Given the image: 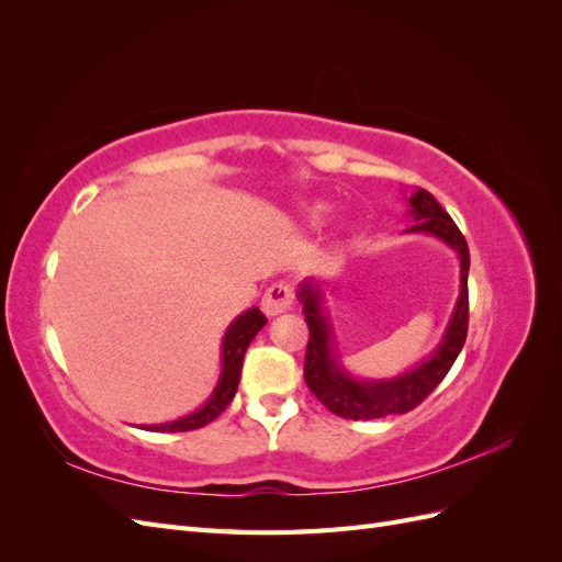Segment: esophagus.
Instances as JSON below:
<instances>
[{"mask_svg": "<svg viewBox=\"0 0 562 562\" xmlns=\"http://www.w3.org/2000/svg\"><path fill=\"white\" fill-rule=\"evenodd\" d=\"M295 295H293V288L288 283H271L265 295H262V312L267 316H277L283 314L293 307Z\"/></svg>", "mask_w": 562, "mask_h": 562, "instance_id": "1", "label": "esophagus"}]
</instances>
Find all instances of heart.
I'll return each mask as SVG.
<instances>
[{
  "label": "heart",
  "mask_w": 562,
  "mask_h": 562,
  "mask_svg": "<svg viewBox=\"0 0 562 562\" xmlns=\"http://www.w3.org/2000/svg\"><path fill=\"white\" fill-rule=\"evenodd\" d=\"M312 217L316 220V223H321V220L326 217V209H314V211H312Z\"/></svg>",
  "instance_id": "1"
}]
</instances>
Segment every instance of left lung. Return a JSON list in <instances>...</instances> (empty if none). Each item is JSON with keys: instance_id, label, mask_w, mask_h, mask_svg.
I'll return each mask as SVG.
<instances>
[{"instance_id": "left-lung-1", "label": "left lung", "mask_w": 562, "mask_h": 562, "mask_svg": "<svg viewBox=\"0 0 562 562\" xmlns=\"http://www.w3.org/2000/svg\"><path fill=\"white\" fill-rule=\"evenodd\" d=\"M413 215L417 225L411 232H429L450 244L462 260V291L448 326L446 339L438 351L419 368L389 382H356L337 366L330 349V328L318 310V293L314 285L300 288L302 314L310 328V342L304 351V382L312 394L328 407L330 413L345 419H380L386 415H405L417 407L431 391L443 382L457 361L459 351L467 342L469 330V246L464 234L459 232L454 220L440 206L436 196L427 190H417L411 196Z\"/></svg>"}]
</instances>
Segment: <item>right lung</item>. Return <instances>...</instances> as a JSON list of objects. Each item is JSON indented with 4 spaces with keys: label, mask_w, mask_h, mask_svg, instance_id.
Listing matches in <instances>:
<instances>
[{
    "label": "right lung",
    "mask_w": 562,
    "mask_h": 562,
    "mask_svg": "<svg viewBox=\"0 0 562 562\" xmlns=\"http://www.w3.org/2000/svg\"><path fill=\"white\" fill-rule=\"evenodd\" d=\"M267 323L265 314L252 307L246 314H241L236 318L232 326L225 333L223 339V378L217 382V389L213 391L211 401L201 407V411L187 415L182 419H176L171 424H151L147 427L149 431H161V434H176V431H192V429H201L206 427L209 422H213L225 407L232 403L236 386H239V378H241V363H244V353L250 345V339L262 330V326Z\"/></svg>",
    "instance_id": "obj_1"
}]
</instances>
